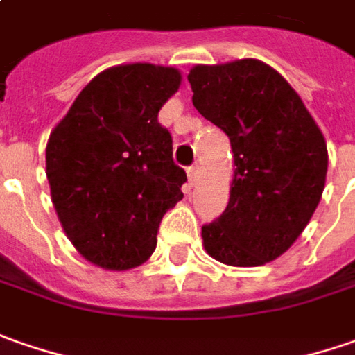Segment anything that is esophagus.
Returning <instances> with one entry per match:
<instances>
[{
    "label": "esophagus",
    "instance_id": "esophagus-1",
    "mask_svg": "<svg viewBox=\"0 0 355 355\" xmlns=\"http://www.w3.org/2000/svg\"><path fill=\"white\" fill-rule=\"evenodd\" d=\"M187 173H189V180L190 184H194L196 180H198V175H200V171H198V165H192L187 168Z\"/></svg>",
    "mask_w": 355,
    "mask_h": 355
}]
</instances>
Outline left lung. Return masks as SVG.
I'll use <instances>...</instances> for the list:
<instances>
[{"instance_id":"left-lung-1","label":"left lung","mask_w":355,"mask_h":355,"mask_svg":"<svg viewBox=\"0 0 355 355\" xmlns=\"http://www.w3.org/2000/svg\"><path fill=\"white\" fill-rule=\"evenodd\" d=\"M192 104L230 137L234 180L226 210L202 226L206 251L257 267L295 243L322 196L328 151L299 94L255 58L194 67Z\"/></svg>"}]
</instances>
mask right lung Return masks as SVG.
I'll list each match as a JSON object with an SVG mask.
<instances>
[{
	"label": "right lung",
	"instance_id": "right-lung-1",
	"mask_svg": "<svg viewBox=\"0 0 355 355\" xmlns=\"http://www.w3.org/2000/svg\"><path fill=\"white\" fill-rule=\"evenodd\" d=\"M180 72L155 64L104 70L78 94L46 145V178L58 220L94 265L125 271L157 248L163 216L182 198L159 110Z\"/></svg>",
	"mask_w": 355,
	"mask_h": 355
}]
</instances>
